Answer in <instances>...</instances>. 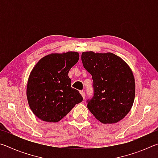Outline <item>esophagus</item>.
<instances>
[{
    "label": "esophagus",
    "instance_id": "34e87169",
    "mask_svg": "<svg viewBox=\"0 0 158 158\" xmlns=\"http://www.w3.org/2000/svg\"><path fill=\"white\" fill-rule=\"evenodd\" d=\"M80 94L81 95V96H82V98H83L85 99V93H84V91H80Z\"/></svg>",
    "mask_w": 158,
    "mask_h": 158
}]
</instances>
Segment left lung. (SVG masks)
Returning <instances> with one entry per match:
<instances>
[{"mask_svg": "<svg viewBox=\"0 0 158 158\" xmlns=\"http://www.w3.org/2000/svg\"><path fill=\"white\" fill-rule=\"evenodd\" d=\"M84 68L92 75L94 95L88 109L104 124L116 123L129 113L135 97V81L130 66L112 53H81Z\"/></svg>", "mask_w": 158, "mask_h": 158, "instance_id": "obj_1", "label": "left lung"}]
</instances>
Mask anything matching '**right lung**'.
Masks as SVG:
<instances>
[{
    "label": "right lung",
    "instance_id": "obj_1",
    "mask_svg": "<svg viewBox=\"0 0 158 158\" xmlns=\"http://www.w3.org/2000/svg\"><path fill=\"white\" fill-rule=\"evenodd\" d=\"M76 52L51 53L41 58L29 75L26 95L33 113L42 121H60L83 100L71 87L69 69L78 62Z\"/></svg>",
    "mask_w": 158,
    "mask_h": 158
}]
</instances>
